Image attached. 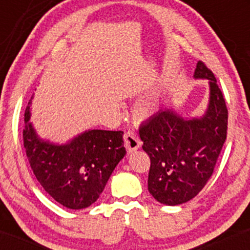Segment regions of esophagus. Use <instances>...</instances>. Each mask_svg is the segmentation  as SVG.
I'll list each match as a JSON object with an SVG mask.
<instances>
[{"instance_id": "1", "label": "esophagus", "mask_w": 250, "mask_h": 250, "mask_svg": "<svg viewBox=\"0 0 250 250\" xmlns=\"http://www.w3.org/2000/svg\"><path fill=\"white\" fill-rule=\"evenodd\" d=\"M123 140H125V146L127 148L128 153H133V151L137 150L141 147V141H140L139 136L134 130H128L123 136Z\"/></svg>"}]
</instances>
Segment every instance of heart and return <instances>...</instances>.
Masks as SVG:
<instances>
[{"mask_svg":"<svg viewBox=\"0 0 250 250\" xmlns=\"http://www.w3.org/2000/svg\"><path fill=\"white\" fill-rule=\"evenodd\" d=\"M151 109H153V105H151L150 102H142V103H140L139 105H137L136 111H137V114H139V115L146 116V115H148L149 113H150Z\"/></svg>","mask_w":250,"mask_h":250,"instance_id":"1","label":"heart"}]
</instances>
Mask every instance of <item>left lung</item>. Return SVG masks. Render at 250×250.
I'll use <instances>...</instances> for the list:
<instances>
[{
    "label": "left lung",
    "instance_id": "left-lung-1",
    "mask_svg": "<svg viewBox=\"0 0 250 250\" xmlns=\"http://www.w3.org/2000/svg\"><path fill=\"white\" fill-rule=\"evenodd\" d=\"M194 79L209 80L202 116L183 119L174 109H165L140 127L142 148L150 159L148 190L167 206L188 202L202 190L227 139L228 110L214 74L199 61Z\"/></svg>",
    "mask_w": 250,
    "mask_h": 250
}]
</instances>
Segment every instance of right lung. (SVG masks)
<instances>
[{
  "label": "right lung",
  "instance_id": "1",
  "mask_svg": "<svg viewBox=\"0 0 250 250\" xmlns=\"http://www.w3.org/2000/svg\"><path fill=\"white\" fill-rule=\"evenodd\" d=\"M30 102L28 104H30ZM24 113L23 145L31 170L43 189L60 205L83 209L93 205L125 155L123 131L90 129L63 145L39 136Z\"/></svg>",
  "mask_w": 250,
  "mask_h": 250
}]
</instances>
